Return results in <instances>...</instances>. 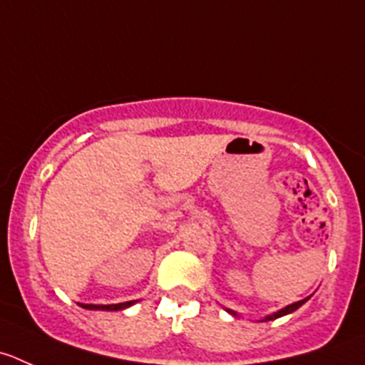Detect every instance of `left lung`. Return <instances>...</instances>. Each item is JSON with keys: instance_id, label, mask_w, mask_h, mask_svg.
<instances>
[{"instance_id": "8db88e82", "label": "left lung", "mask_w": 365, "mask_h": 365, "mask_svg": "<svg viewBox=\"0 0 365 365\" xmlns=\"http://www.w3.org/2000/svg\"><path fill=\"white\" fill-rule=\"evenodd\" d=\"M309 299H310V296H309V298L302 299V302H296V303H292V305H287V307H285V309L278 310V312L271 314V316H265L262 321H272V319H278V317H282V316H287V314H292V312H294V310H298L299 307L303 305V303L309 302ZM226 310H228V309H226ZM228 314H232V316H237V314L233 312V310H228Z\"/></svg>"}]
</instances>
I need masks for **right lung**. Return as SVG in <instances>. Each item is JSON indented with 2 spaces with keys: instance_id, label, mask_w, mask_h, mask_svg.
Masks as SVG:
<instances>
[{
  "instance_id": "add662e5",
  "label": "right lung",
  "mask_w": 365,
  "mask_h": 365,
  "mask_svg": "<svg viewBox=\"0 0 365 365\" xmlns=\"http://www.w3.org/2000/svg\"><path fill=\"white\" fill-rule=\"evenodd\" d=\"M135 302H125V303H115V305H83L80 303V307L87 310H125L128 307H132Z\"/></svg>"
}]
</instances>
